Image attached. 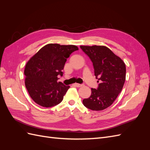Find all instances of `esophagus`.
<instances>
[{"label":"esophagus","mask_w":150,"mask_h":150,"mask_svg":"<svg viewBox=\"0 0 150 150\" xmlns=\"http://www.w3.org/2000/svg\"><path fill=\"white\" fill-rule=\"evenodd\" d=\"M74 85L76 86V87L78 88H79V87H81V86H83V84H78V83H75Z\"/></svg>","instance_id":"1"}]
</instances>
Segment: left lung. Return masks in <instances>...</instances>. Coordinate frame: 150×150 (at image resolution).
Instances as JSON below:
<instances>
[{
	"label": "left lung",
	"instance_id": "obj_1",
	"mask_svg": "<svg viewBox=\"0 0 150 150\" xmlns=\"http://www.w3.org/2000/svg\"><path fill=\"white\" fill-rule=\"evenodd\" d=\"M80 47L91 60L94 75L101 83L97 89L91 88V95L83 99V104L93 111L103 110L111 105L123 88L126 79L125 64L106 46L95 45Z\"/></svg>",
	"mask_w": 150,
	"mask_h": 150
}]
</instances>
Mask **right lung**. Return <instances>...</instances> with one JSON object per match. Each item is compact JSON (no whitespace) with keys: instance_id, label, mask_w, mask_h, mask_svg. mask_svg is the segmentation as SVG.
<instances>
[{"instance_id":"add662e5","label":"right lung","mask_w":150,"mask_h":150,"mask_svg":"<svg viewBox=\"0 0 150 150\" xmlns=\"http://www.w3.org/2000/svg\"><path fill=\"white\" fill-rule=\"evenodd\" d=\"M78 50L74 45L48 44L27 62L25 85L35 103L49 108L62 101L70 86L57 82V76L63 75L62 71L67 59Z\"/></svg>"}]
</instances>
